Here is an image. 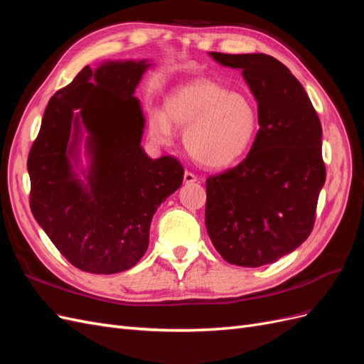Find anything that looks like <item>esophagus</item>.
<instances>
[{
	"label": "esophagus",
	"mask_w": 364,
	"mask_h": 364,
	"mask_svg": "<svg viewBox=\"0 0 364 364\" xmlns=\"http://www.w3.org/2000/svg\"><path fill=\"white\" fill-rule=\"evenodd\" d=\"M199 179H197V176L194 174V173H191V171H185V174H183V182L185 183H194V182H197Z\"/></svg>",
	"instance_id": "34e87169"
}]
</instances>
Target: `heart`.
I'll list each match as a JSON object with an SVG mask.
<instances>
[{
	"instance_id": "1",
	"label": "heart",
	"mask_w": 364,
	"mask_h": 364,
	"mask_svg": "<svg viewBox=\"0 0 364 364\" xmlns=\"http://www.w3.org/2000/svg\"><path fill=\"white\" fill-rule=\"evenodd\" d=\"M182 127L183 146L205 167L223 168L245 155L258 129L257 109L243 94L200 79L174 87L165 97L164 114L151 112L149 134L158 144H170Z\"/></svg>"
}]
</instances>
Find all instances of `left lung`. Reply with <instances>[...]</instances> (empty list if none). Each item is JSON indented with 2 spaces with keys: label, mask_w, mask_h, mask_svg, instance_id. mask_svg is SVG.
I'll return each instance as SVG.
<instances>
[{
  "label": "left lung",
  "mask_w": 364,
  "mask_h": 364,
  "mask_svg": "<svg viewBox=\"0 0 364 364\" xmlns=\"http://www.w3.org/2000/svg\"><path fill=\"white\" fill-rule=\"evenodd\" d=\"M211 56L243 71L258 102L259 130L246 159L206 179L205 225L225 261L261 267L311 234L326 179L321 119L278 59L262 53Z\"/></svg>",
  "instance_id": "1"
}]
</instances>
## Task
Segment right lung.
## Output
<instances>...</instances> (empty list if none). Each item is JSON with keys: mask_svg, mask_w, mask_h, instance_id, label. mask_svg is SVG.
<instances>
[{"mask_svg": "<svg viewBox=\"0 0 364 364\" xmlns=\"http://www.w3.org/2000/svg\"><path fill=\"white\" fill-rule=\"evenodd\" d=\"M147 67L146 60L106 62L95 71L87 65L50 98L28 153L33 217L83 272L134 267L147 250L153 214L182 185L178 159H151L141 149L144 117L134 92ZM80 120L90 134L87 184L69 161Z\"/></svg>", "mask_w": 364, "mask_h": 364, "instance_id": "obj_1", "label": "right lung"}]
</instances>
